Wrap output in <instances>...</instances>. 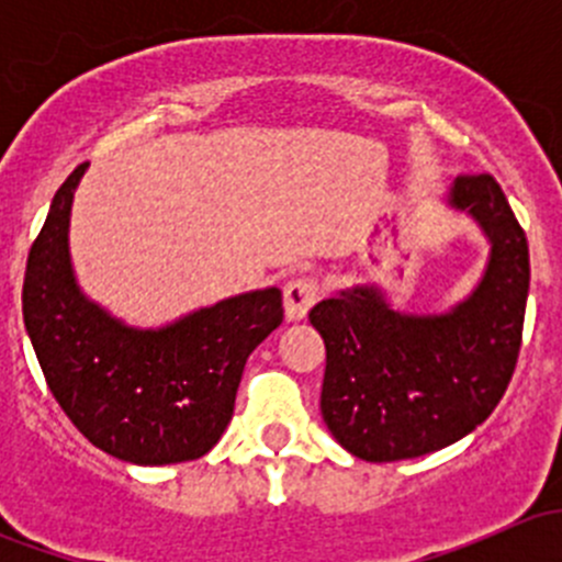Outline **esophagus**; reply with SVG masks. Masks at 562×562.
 <instances>
[{"instance_id": "1", "label": "esophagus", "mask_w": 562, "mask_h": 562, "mask_svg": "<svg viewBox=\"0 0 562 562\" xmlns=\"http://www.w3.org/2000/svg\"><path fill=\"white\" fill-rule=\"evenodd\" d=\"M282 302H285V317L288 321H304L310 313V307L317 302V282L310 277H299L291 280L282 291Z\"/></svg>"}]
</instances>
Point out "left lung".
<instances>
[{"label":"left lung","instance_id":"8db88e82","mask_svg":"<svg viewBox=\"0 0 562 562\" xmlns=\"http://www.w3.org/2000/svg\"><path fill=\"white\" fill-rule=\"evenodd\" d=\"M446 206L490 241L484 274L446 313H402L375 282L310 310L326 345L321 413L345 451L367 462L416 459L490 418L517 367L530 255L501 184L459 176Z\"/></svg>","mask_w":562,"mask_h":562}]
</instances>
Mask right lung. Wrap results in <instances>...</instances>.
I'll use <instances>...</instances> for the list:
<instances>
[{"instance_id":"add662e5","label":"right lung","mask_w":562,"mask_h":562,"mask_svg":"<svg viewBox=\"0 0 562 562\" xmlns=\"http://www.w3.org/2000/svg\"><path fill=\"white\" fill-rule=\"evenodd\" d=\"M87 166L56 190L30 249L26 334L50 394L89 443L133 464L190 462L223 438L249 353L282 323V293H239L160 328L113 317L81 291L70 258L72 195Z\"/></svg>"}]
</instances>
